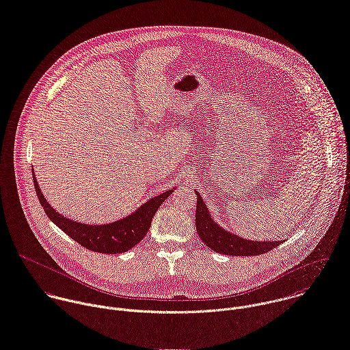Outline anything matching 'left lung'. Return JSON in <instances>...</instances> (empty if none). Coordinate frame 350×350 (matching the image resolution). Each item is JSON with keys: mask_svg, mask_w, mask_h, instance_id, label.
I'll use <instances>...</instances> for the list:
<instances>
[{"mask_svg": "<svg viewBox=\"0 0 350 350\" xmlns=\"http://www.w3.org/2000/svg\"><path fill=\"white\" fill-rule=\"evenodd\" d=\"M196 213H195V224L198 235L202 242L214 250L218 254L226 256H260L268 253L278 247L282 242H252L242 239L237 235H232L229 232L224 230L218 226L210 217L208 210L202 200L199 192H196Z\"/></svg>", "mask_w": 350, "mask_h": 350, "instance_id": "left-lung-1", "label": "left lung"}]
</instances>
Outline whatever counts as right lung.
Returning a JSON list of instances; mask_svg holds the SVG:
<instances>
[{"label": "right lung", "instance_id": "obj_1", "mask_svg": "<svg viewBox=\"0 0 350 350\" xmlns=\"http://www.w3.org/2000/svg\"><path fill=\"white\" fill-rule=\"evenodd\" d=\"M33 180L40 203L44 207L49 219L53 221L63 232H66L71 239H74L82 247L90 252L104 254L125 253L135 247L137 243H140L142 239L147 235L154 214L166 200V198H169V195H172L173 192V189H170L162 195L155 196L154 199L144 203L136 213L121 221L105 225H88L68 219L55 211L45 200L34 174Z\"/></svg>", "mask_w": 350, "mask_h": 350}]
</instances>
